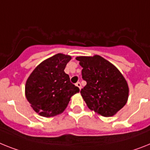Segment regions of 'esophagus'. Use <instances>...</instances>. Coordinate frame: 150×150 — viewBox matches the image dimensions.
Returning a JSON list of instances; mask_svg holds the SVG:
<instances>
[{
  "label": "esophagus",
  "mask_w": 150,
  "mask_h": 150,
  "mask_svg": "<svg viewBox=\"0 0 150 150\" xmlns=\"http://www.w3.org/2000/svg\"><path fill=\"white\" fill-rule=\"evenodd\" d=\"M75 85H76V86H77L78 88H79L80 89V90H81V83H80V82H77V83H76V84H75Z\"/></svg>",
  "instance_id": "34e87169"
}]
</instances>
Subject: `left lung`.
Instances as JSON below:
<instances>
[{"mask_svg":"<svg viewBox=\"0 0 150 150\" xmlns=\"http://www.w3.org/2000/svg\"><path fill=\"white\" fill-rule=\"evenodd\" d=\"M87 85L81 94L88 108L103 117L115 115L127 104L129 87L125 78L110 62L98 55L78 56Z\"/></svg>","mask_w":150,"mask_h":150,"instance_id":"left-lung-1","label":"left lung"}]
</instances>
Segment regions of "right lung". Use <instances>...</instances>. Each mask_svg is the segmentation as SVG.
I'll list each match as a JSON object with an SVG mask.
<instances>
[{"label": "right lung", "instance_id": "1", "mask_svg": "<svg viewBox=\"0 0 150 150\" xmlns=\"http://www.w3.org/2000/svg\"><path fill=\"white\" fill-rule=\"evenodd\" d=\"M71 59L69 55L56 54L37 65L26 80L25 95L39 115L50 117L62 114L71 97L79 92L64 71Z\"/></svg>", "mask_w": 150, "mask_h": 150}]
</instances>
